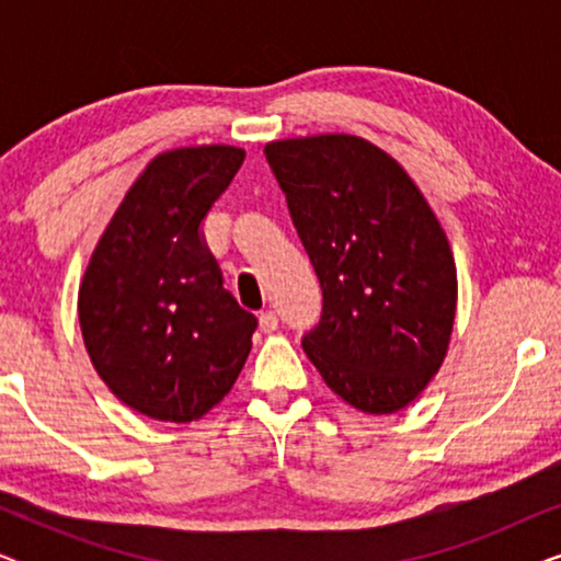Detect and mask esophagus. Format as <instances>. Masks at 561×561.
I'll use <instances>...</instances> for the list:
<instances>
[{
  "label": "esophagus",
  "instance_id": "34e87169",
  "mask_svg": "<svg viewBox=\"0 0 561 561\" xmlns=\"http://www.w3.org/2000/svg\"><path fill=\"white\" fill-rule=\"evenodd\" d=\"M260 329H263V332H275V329H278V317H275V311H260Z\"/></svg>",
  "mask_w": 561,
  "mask_h": 561
}]
</instances>
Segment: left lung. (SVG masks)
<instances>
[{
	"instance_id": "8db88e82",
	"label": "left lung",
	"mask_w": 561,
	"mask_h": 561,
	"mask_svg": "<svg viewBox=\"0 0 561 561\" xmlns=\"http://www.w3.org/2000/svg\"><path fill=\"white\" fill-rule=\"evenodd\" d=\"M265 156L324 294L304 352L352 409H405L439 373L455 327L457 265L439 219L365 137H288Z\"/></svg>"
}]
</instances>
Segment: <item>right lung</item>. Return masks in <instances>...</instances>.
<instances>
[{
  "label": "right lung",
  "mask_w": 561,
  "mask_h": 561,
  "mask_svg": "<svg viewBox=\"0 0 561 561\" xmlns=\"http://www.w3.org/2000/svg\"><path fill=\"white\" fill-rule=\"evenodd\" d=\"M234 145L160 152L91 252L79 324L91 365L129 409L188 424L244 367L257 319L225 288L202 221L240 171Z\"/></svg>",
  "instance_id": "obj_1"
}]
</instances>
